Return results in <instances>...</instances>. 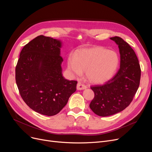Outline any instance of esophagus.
Here are the masks:
<instances>
[{
    "label": "esophagus",
    "instance_id": "1",
    "mask_svg": "<svg viewBox=\"0 0 152 152\" xmlns=\"http://www.w3.org/2000/svg\"><path fill=\"white\" fill-rule=\"evenodd\" d=\"M87 88V86H85L84 84L81 83H78L77 84V90H84V89H86Z\"/></svg>",
    "mask_w": 152,
    "mask_h": 152
}]
</instances>
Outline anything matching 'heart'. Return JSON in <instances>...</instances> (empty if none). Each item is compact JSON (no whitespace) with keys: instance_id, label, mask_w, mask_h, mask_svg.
<instances>
[{"instance_id":"b5f03b06","label":"heart","mask_w":152,"mask_h":152,"mask_svg":"<svg viewBox=\"0 0 152 152\" xmlns=\"http://www.w3.org/2000/svg\"><path fill=\"white\" fill-rule=\"evenodd\" d=\"M119 64L118 53L102 47H94L80 50L75 56L68 58V68L75 76L86 71L88 80L94 84L104 83L112 77Z\"/></svg>"}]
</instances>
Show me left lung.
Returning <instances> with one entry per match:
<instances>
[{
	"label": "left lung",
	"instance_id": "8db88e82",
	"mask_svg": "<svg viewBox=\"0 0 152 152\" xmlns=\"http://www.w3.org/2000/svg\"><path fill=\"white\" fill-rule=\"evenodd\" d=\"M119 48L120 68L116 75L105 84L91 86L94 98L89 107L100 116L118 113L128 107L140 84L141 70L134 50L118 36L111 37Z\"/></svg>",
	"mask_w": 152,
	"mask_h": 152
}]
</instances>
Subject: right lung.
Wrapping results in <instances>:
<instances>
[{"mask_svg": "<svg viewBox=\"0 0 152 152\" xmlns=\"http://www.w3.org/2000/svg\"><path fill=\"white\" fill-rule=\"evenodd\" d=\"M60 40L39 36L24 46L15 69L20 94L27 105L46 116L58 113L76 91L77 81L63 76Z\"/></svg>", "mask_w": 152, "mask_h": 152, "instance_id": "add662e5", "label": "right lung"}]
</instances>
